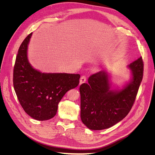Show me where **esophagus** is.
<instances>
[{"label": "esophagus", "mask_w": 155, "mask_h": 155, "mask_svg": "<svg viewBox=\"0 0 155 155\" xmlns=\"http://www.w3.org/2000/svg\"><path fill=\"white\" fill-rule=\"evenodd\" d=\"M86 81V77L85 75H83L81 76V77L80 78V84H82L83 83H84Z\"/></svg>", "instance_id": "34e87169"}]
</instances>
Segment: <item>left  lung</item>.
<instances>
[{"label": "left lung", "mask_w": 155, "mask_h": 155, "mask_svg": "<svg viewBox=\"0 0 155 155\" xmlns=\"http://www.w3.org/2000/svg\"><path fill=\"white\" fill-rule=\"evenodd\" d=\"M128 67L132 71V79L120 91L110 90L108 76L104 71L91 75L88 84L80 85L81 120L87 128L107 129L121 121L130 112L143 78L142 58Z\"/></svg>", "instance_id": "obj_1"}]
</instances>
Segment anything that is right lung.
Returning a JSON list of instances; mask_svg holds the SVG:
<instances>
[{
  "label": "right lung",
  "mask_w": 155,
  "mask_h": 155,
  "mask_svg": "<svg viewBox=\"0 0 155 155\" xmlns=\"http://www.w3.org/2000/svg\"><path fill=\"white\" fill-rule=\"evenodd\" d=\"M32 34L19 48L13 69V86L25 112L35 120L45 121L55 116L59 102L69 90L78 85L80 75L41 73L34 69L27 56Z\"/></svg>",
  "instance_id": "obj_1"
}]
</instances>
